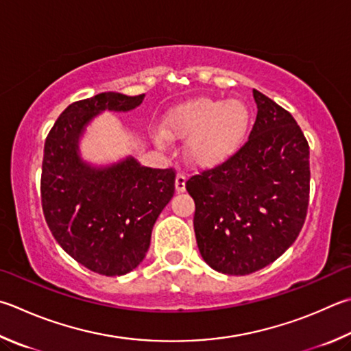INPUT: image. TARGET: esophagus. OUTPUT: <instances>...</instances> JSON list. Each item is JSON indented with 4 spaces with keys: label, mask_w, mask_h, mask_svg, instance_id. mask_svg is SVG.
I'll use <instances>...</instances> for the list:
<instances>
[{
    "label": "esophagus",
    "mask_w": 351,
    "mask_h": 351,
    "mask_svg": "<svg viewBox=\"0 0 351 351\" xmlns=\"http://www.w3.org/2000/svg\"><path fill=\"white\" fill-rule=\"evenodd\" d=\"M186 176H184L182 173H178L176 175V180H175V189L178 193H182L184 190H186Z\"/></svg>",
    "instance_id": "obj_1"
}]
</instances>
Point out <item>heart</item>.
<instances>
[{
	"mask_svg": "<svg viewBox=\"0 0 351 351\" xmlns=\"http://www.w3.org/2000/svg\"><path fill=\"white\" fill-rule=\"evenodd\" d=\"M162 125L164 132L152 136L159 149L167 147L169 138L187 139L189 162L210 169L227 161L244 143L250 112L239 99L199 97L171 107Z\"/></svg>",
	"mask_w": 351,
	"mask_h": 351,
	"instance_id": "obj_1",
	"label": "heart"
}]
</instances>
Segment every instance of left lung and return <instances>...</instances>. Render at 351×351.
Wrapping results in <instances>:
<instances>
[{
    "label": "left lung",
    "mask_w": 351,
    "mask_h": 351,
    "mask_svg": "<svg viewBox=\"0 0 351 351\" xmlns=\"http://www.w3.org/2000/svg\"><path fill=\"white\" fill-rule=\"evenodd\" d=\"M256 121L224 164L190 178L202 259L224 275H250L289 248L308 207V143L291 114L253 88Z\"/></svg>",
    "instance_id": "left-lung-1"
}]
</instances>
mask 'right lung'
Segmentation results:
<instances>
[{"label":"right lung","mask_w":351,"mask_h":351,"mask_svg":"<svg viewBox=\"0 0 351 351\" xmlns=\"http://www.w3.org/2000/svg\"><path fill=\"white\" fill-rule=\"evenodd\" d=\"M145 95L104 92L70 104L44 144L41 202L56 242L76 263L121 276L143 263L152 230L175 193V171L133 156L93 164L81 156L87 127L103 112H130Z\"/></svg>","instance_id":"obj_1"}]
</instances>
